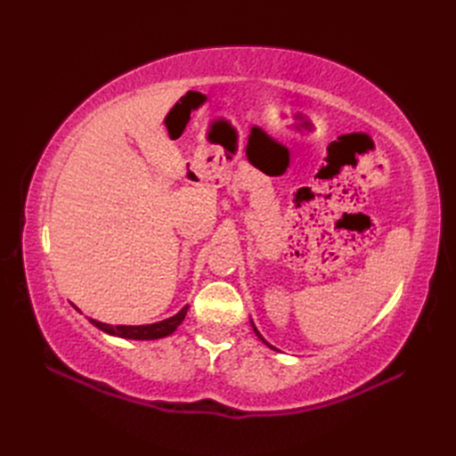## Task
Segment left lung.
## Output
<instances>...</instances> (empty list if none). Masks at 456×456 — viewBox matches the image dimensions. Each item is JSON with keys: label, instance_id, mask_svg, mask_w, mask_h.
<instances>
[{"label": "left lung", "instance_id": "8db88e82", "mask_svg": "<svg viewBox=\"0 0 456 456\" xmlns=\"http://www.w3.org/2000/svg\"><path fill=\"white\" fill-rule=\"evenodd\" d=\"M251 325H253V330H255V335H256V337H258V338H260V340H262V342H265V344H266V346H270V348H272V350H275V348H273V346H272V344H268V342H266V340H265V338H262V335H260V333H258V329H256V327H255V323H253V322H251Z\"/></svg>", "mask_w": 456, "mask_h": 456}]
</instances>
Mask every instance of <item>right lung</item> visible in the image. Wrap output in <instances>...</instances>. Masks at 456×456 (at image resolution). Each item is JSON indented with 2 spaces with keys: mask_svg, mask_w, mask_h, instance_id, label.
<instances>
[{
  "mask_svg": "<svg viewBox=\"0 0 456 456\" xmlns=\"http://www.w3.org/2000/svg\"><path fill=\"white\" fill-rule=\"evenodd\" d=\"M186 312H188V306H184L181 312L175 314L173 317H167V320L158 322V323H148V325H110V323L91 320V317H89V322L96 329H101V330H104V333L119 337V338L156 340V338H163V337H169L171 333H175L176 327L183 323Z\"/></svg>",
  "mask_w": 456,
  "mask_h": 456,
  "instance_id": "right-lung-1",
  "label": "right lung"
}]
</instances>
